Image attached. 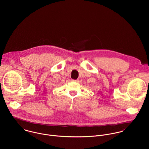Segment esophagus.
I'll return each instance as SVG.
<instances>
[{"label": "esophagus", "instance_id": "1", "mask_svg": "<svg viewBox=\"0 0 149 149\" xmlns=\"http://www.w3.org/2000/svg\"><path fill=\"white\" fill-rule=\"evenodd\" d=\"M72 81H75V82H77L79 80H72Z\"/></svg>", "mask_w": 149, "mask_h": 149}]
</instances>
